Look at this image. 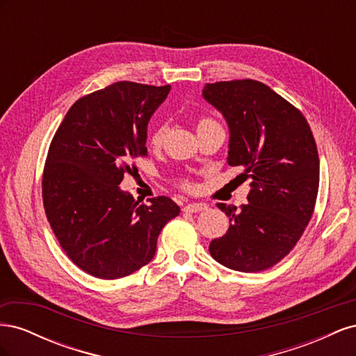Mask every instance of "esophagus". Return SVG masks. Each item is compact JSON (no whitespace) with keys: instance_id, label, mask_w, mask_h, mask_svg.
Returning a JSON list of instances; mask_svg holds the SVG:
<instances>
[{"instance_id":"esophagus-1","label":"esophagus","mask_w":356,"mask_h":356,"mask_svg":"<svg viewBox=\"0 0 356 356\" xmlns=\"http://www.w3.org/2000/svg\"><path fill=\"white\" fill-rule=\"evenodd\" d=\"M204 209H208V204L207 203H188L187 207H184V211L186 212H191V213L202 212Z\"/></svg>"}]
</instances>
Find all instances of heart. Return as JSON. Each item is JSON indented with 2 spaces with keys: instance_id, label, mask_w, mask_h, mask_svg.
Segmentation results:
<instances>
[{
  "instance_id": "1",
  "label": "heart",
  "mask_w": 356,
  "mask_h": 356,
  "mask_svg": "<svg viewBox=\"0 0 356 356\" xmlns=\"http://www.w3.org/2000/svg\"><path fill=\"white\" fill-rule=\"evenodd\" d=\"M209 122L211 120H200L199 126L204 124V123H209ZM163 138H165V126L157 124V126L153 127V131L149 132V143H152L156 147H159L161 143H163Z\"/></svg>"
}]
</instances>
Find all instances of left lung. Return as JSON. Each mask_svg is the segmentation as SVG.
Returning <instances> with one entry per match:
<instances>
[{
    "instance_id": "left-lung-1",
    "label": "left lung",
    "mask_w": 356,
    "mask_h": 356,
    "mask_svg": "<svg viewBox=\"0 0 356 356\" xmlns=\"http://www.w3.org/2000/svg\"><path fill=\"white\" fill-rule=\"evenodd\" d=\"M203 99L229 127L230 166L251 178L248 203H218L230 227L209 252L238 272H260L293 250L314 213L319 156L310 127L296 106L254 80L204 84Z\"/></svg>"
}]
</instances>
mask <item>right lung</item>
Masks as SVG:
<instances>
[{"label": "right lung", "mask_w": 356, "mask_h": 356, "mask_svg": "<svg viewBox=\"0 0 356 356\" xmlns=\"http://www.w3.org/2000/svg\"><path fill=\"white\" fill-rule=\"evenodd\" d=\"M169 90L117 81L75 102L53 136L42 175L46 215L63 251L92 276L139 270L179 213L169 197L139 204L120 188L124 172L147 153L148 122Z\"/></svg>", "instance_id": "obj_1"}]
</instances>
